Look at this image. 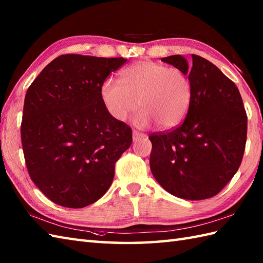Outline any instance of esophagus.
Listing matches in <instances>:
<instances>
[{
    "mask_svg": "<svg viewBox=\"0 0 263 263\" xmlns=\"http://www.w3.org/2000/svg\"><path fill=\"white\" fill-rule=\"evenodd\" d=\"M146 136L143 135L141 132H138V131H133L132 132V139H133V142H137L138 140H140V139L144 138Z\"/></svg>",
    "mask_w": 263,
    "mask_h": 263,
    "instance_id": "obj_1",
    "label": "esophagus"
}]
</instances>
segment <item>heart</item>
Returning a JSON list of instances; mask_svg holds the SVG:
<instances>
[{"label": "heart", "mask_w": 263, "mask_h": 263, "mask_svg": "<svg viewBox=\"0 0 263 263\" xmlns=\"http://www.w3.org/2000/svg\"><path fill=\"white\" fill-rule=\"evenodd\" d=\"M99 96L105 109L119 122L142 108L136 117L139 127L154 122L163 130L181 124L192 103L193 88L181 69L153 61H140L120 72L119 81L102 82Z\"/></svg>", "instance_id": "obj_1"}]
</instances>
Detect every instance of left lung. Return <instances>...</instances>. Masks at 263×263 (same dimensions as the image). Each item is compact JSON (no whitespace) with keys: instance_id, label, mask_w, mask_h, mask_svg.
<instances>
[{"instance_id":"left-lung-1","label":"left lung","mask_w":263,"mask_h":263,"mask_svg":"<svg viewBox=\"0 0 263 263\" xmlns=\"http://www.w3.org/2000/svg\"><path fill=\"white\" fill-rule=\"evenodd\" d=\"M161 61L181 69L193 97L183 123L149 136L150 170L167 192L186 200L215 197L235 175L245 150L248 116L235 83L208 60L192 54Z\"/></svg>"}]
</instances>
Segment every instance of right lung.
I'll return each instance as SVG.
<instances>
[{
  "label": "right lung",
  "instance_id": "obj_1",
  "mask_svg": "<svg viewBox=\"0 0 263 263\" xmlns=\"http://www.w3.org/2000/svg\"><path fill=\"white\" fill-rule=\"evenodd\" d=\"M125 62L61 55L28 88L21 122L27 170L54 203L83 208L113 182L115 163L131 146L132 130L107 113L99 88Z\"/></svg>",
  "mask_w": 263,
  "mask_h": 263
}]
</instances>
